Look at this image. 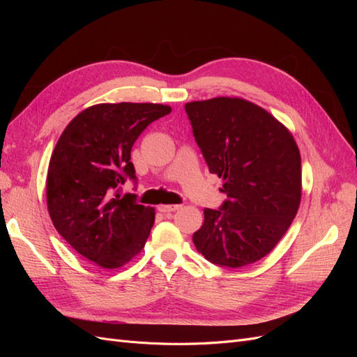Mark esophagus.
Wrapping results in <instances>:
<instances>
[{
  "mask_svg": "<svg viewBox=\"0 0 357 357\" xmlns=\"http://www.w3.org/2000/svg\"><path fill=\"white\" fill-rule=\"evenodd\" d=\"M181 207V205H159L158 207V210L160 211V213H172V211H176V210H178Z\"/></svg>",
  "mask_w": 357,
  "mask_h": 357,
  "instance_id": "34e87169",
  "label": "esophagus"
}]
</instances>
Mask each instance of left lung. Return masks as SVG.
I'll list each match as a JSON object with an SVG mask.
<instances>
[{
    "instance_id": "obj_1",
    "label": "left lung",
    "mask_w": 357,
    "mask_h": 357,
    "mask_svg": "<svg viewBox=\"0 0 357 357\" xmlns=\"http://www.w3.org/2000/svg\"><path fill=\"white\" fill-rule=\"evenodd\" d=\"M193 137L226 201L205 208L193 244L207 261L240 268L265 257L299 208L301 155L294 135L262 107L243 98L185 105Z\"/></svg>"
}]
</instances>
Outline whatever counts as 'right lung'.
<instances>
[{
	"instance_id": "right-lung-1",
	"label": "right lung",
	"mask_w": 357,
	"mask_h": 357,
	"mask_svg": "<svg viewBox=\"0 0 357 357\" xmlns=\"http://www.w3.org/2000/svg\"><path fill=\"white\" fill-rule=\"evenodd\" d=\"M169 105L152 102L96 104L75 116L53 150L46 181L47 210L56 231L75 252L98 266L114 269L144 248L155 208L132 193L131 150L135 139Z\"/></svg>"
}]
</instances>
